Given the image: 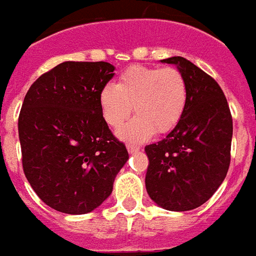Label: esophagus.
<instances>
[{
	"mask_svg": "<svg viewBox=\"0 0 256 256\" xmlns=\"http://www.w3.org/2000/svg\"><path fill=\"white\" fill-rule=\"evenodd\" d=\"M126 148H128V151H130V154H134V152H136V151H139L140 147L135 146V144H126Z\"/></svg>",
	"mask_w": 256,
	"mask_h": 256,
	"instance_id": "esophagus-1",
	"label": "esophagus"
}]
</instances>
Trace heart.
I'll list each match as a JSON object with an SVG mask.
<instances>
[{"label": "heart", "mask_w": 256, "mask_h": 256, "mask_svg": "<svg viewBox=\"0 0 256 256\" xmlns=\"http://www.w3.org/2000/svg\"><path fill=\"white\" fill-rule=\"evenodd\" d=\"M187 104V80L174 66L132 65L118 76L114 86H104L100 92V112L112 128H120L132 110L138 113L118 132L120 138L130 142L146 140L156 132H170L182 118Z\"/></svg>", "instance_id": "1"}]
</instances>
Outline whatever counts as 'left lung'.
Here are the masks:
<instances>
[{
	"label": "left lung",
	"mask_w": 256,
	"mask_h": 256,
	"mask_svg": "<svg viewBox=\"0 0 256 256\" xmlns=\"http://www.w3.org/2000/svg\"><path fill=\"white\" fill-rule=\"evenodd\" d=\"M178 65L188 86V104L180 122L165 139L144 147L146 190L170 212L202 206L217 191L230 165L233 122L228 100L210 74L184 57L162 60Z\"/></svg>",
	"instance_id": "obj_1"
}]
</instances>
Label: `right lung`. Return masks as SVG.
<instances>
[{
    "label": "right lung",
    "instance_id": "obj_1",
    "mask_svg": "<svg viewBox=\"0 0 256 256\" xmlns=\"http://www.w3.org/2000/svg\"><path fill=\"white\" fill-rule=\"evenodd\" d=\"M113 70L105 61H66L40 74L24 96L18 114L24 174L57 212H92L128 161L126 144L109 130L100 106Z\"/></svg>",
    "mask_w": 256,
    "mask_h": 256
}]
</instances>
